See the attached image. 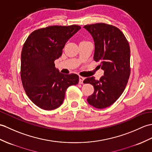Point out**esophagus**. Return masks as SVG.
I'll use <instances>...</instances> for the list:
<instances>
[{
    "instance_id": "1",
    "label": "esophagus",
    "mask_w": 152,
    "mask_h": 152,
    "mask_svg": "<svg viewBox=\"0 0 152 152\" xmlns=\"http://www.w3.org/2000/svg\"><path fill=\"white\" fill-rule=\"evenodd\" d=\"M85 80V77L82 76H80L79 77V83L80 84H83V81Z\"/></svg>"
}]
</instances>
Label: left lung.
I'll list each match as a JSON object with an SVG mask.
<instances>
[{
    "instance_id": "obj_1",
    "label": "left lung",
    "mask_w": 152,
    "mask_h": 152,
    "mask_svg": "<svg viewBox=\"0 0 152 152\" xmlns=\"http://www.w3.org/2000/svg\"><path fill=\"white\" fill-rule=\"evenodd\" d=\"M94 42V60L104 70L99 80L87 77L84 83L93 86L94 93L87 102L98 109L110 106L124 92L130 75V48L118 28L104 23L84 26Z\"/></svg>"
}]
</instances>
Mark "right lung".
Here are the masks:
<instances>
[{
  "instance_id": "right-lung-1",
  "label": "right lung",
  "mask_w": 152,
  "mask_h": 152,
  "mask_svg": "<svg viewBox=\"0 0 152 152\" xmlns=\"http://www.w3.org/2000/svg\"><path fill=\"white\" fill-rule=\"evenodd\" d=\"M81 27L51 26L34 31L21 52L20 77L27 96L45 110L61 105L65 91L79 82L75 74L64 75L55 68L54 61L62 55L66 42Z\"/></svg>"
}]
</instances>
